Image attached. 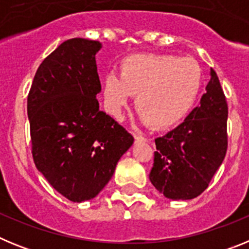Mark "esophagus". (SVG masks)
<instances>
[{
    "label": "esophagus",
    "instance_id": "esophagus-1",
    "mask_svg": "<svg viewBox=\"0 0 249 249\" xmlns=\"http://www.w3.org/2000/svg\"><path fill=\"white\" fill-rule=\"evenodd\" d=\"M135 140H136V142H147V141H148V138L147 137H144V136H141V135H138V133H135Z\"/></svg>",
    "mask_w": 249,
    "mask_h": 249
}]
</instances>
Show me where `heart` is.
I'll list each match as a JSON object with an SVG mask.
<instances>
[{
    "label": "heart",
    "instance_id": "1",
    "mask_svg": "<svg viewBox=\"0 0 249 249\" xmlns=\"http://www.w3.org/2000/svg\"><path fill=\"white\" fill-rule=\"evenodd\" d=\"M201 85L202 70L193 58L133 54L122 61L120 76L111 72L105 77L103 101L106 111L120 120L131 96L137 94V111L162 128L176 124L191 111Z\"/></svg>",
    "mask_w": 249,
    "mask_h": 249
}]
</instances>
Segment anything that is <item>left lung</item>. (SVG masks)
<instances>
[{"mask_svg":"<svg viewBox=\"0 0 249 249\" xmlns=\"http://www.w3.org/2000/svg\"><path fill=\"white\" fill-rule=\"evenodd\" d=\"M201 105L184 122L156 138L152 184L171 199H192L206 190L228 147V105L218 76L211 68Z\"/></svg>","mask_w":249,"mask_h":249,"instance_id":"obj_1","label":"left lung"}]
</instances>
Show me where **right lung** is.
Here are the masks:
<instances>
[{"mask_svg": "<svg viewBox=\"0 0 249 249\" xmlns=\"http://www.w3.org/2000/svg\"><path fill=\"white\" fill-rule=\"evenodd\" d=\"M100 48L86 38L61 43L39 65L27 97L35 164L72 202L96 197L135 141L100 109Z\"/></svg>", "mask_w": 249, "mask_h": 249, "instance_id": "right-lung-1", "label": "right lung"}]
</instances>
